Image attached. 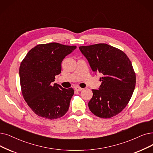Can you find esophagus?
<instances>
[{
  "label": "esophagus",
  "mask_w": 153,
  "mask_h": 153,
  "mask_svg": "<svg viewBox=\"0 0 153 153\" xmlns=\"http://www.w3.org/2000/svg\"><path fill=\"white\" fill-rule=\"evenodd\" d=\"M75 90L76 91H82V90H83V88H80V87H76L75 88Z\"/></svg>",
  "instance_id": "obj_1"
}]
</instances>
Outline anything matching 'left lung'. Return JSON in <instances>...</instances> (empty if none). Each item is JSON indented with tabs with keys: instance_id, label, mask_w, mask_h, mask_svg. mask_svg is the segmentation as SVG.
Here are the masks:
<instances>
[{
	"instance_id": "8db88e82",
	"label": "left lung",
	"mask_w": 153,
	"mask_h": 153,
	"mask_svg": "<svg viewBox=\"0 0 153 153\" xmlns=\"http://www.w3.org/2000/svg\"><path fill=\"white\" fill-rule=\"evenodd\" d=\"M91 70L100 73L99 90H92L90 111L100 118L119 114L129 103L136 86V73L129 58L118 48L105 43L79 47Z\"/></svg>"
}]
</instances>
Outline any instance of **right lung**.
<instances>
[{
	"instance_id": "right-lung-1",
	"label": "right lung",
	"mask_w": 153,
	"mask_h": 153,
	"mask_svg": "<svg viewBox=\"0 0 153 153\" xmlns=\"http://www.w3.org/2000/svg\"><path fill=\"white\" fill-rule=\"evenodd\" d=\"M57 42L33 48L22 61L19 77L22 94L32 111L39 117L56 119L68 111L74 90L51 83L62 71V62L76 49Z\"/></svg>"
}]
</instances>
